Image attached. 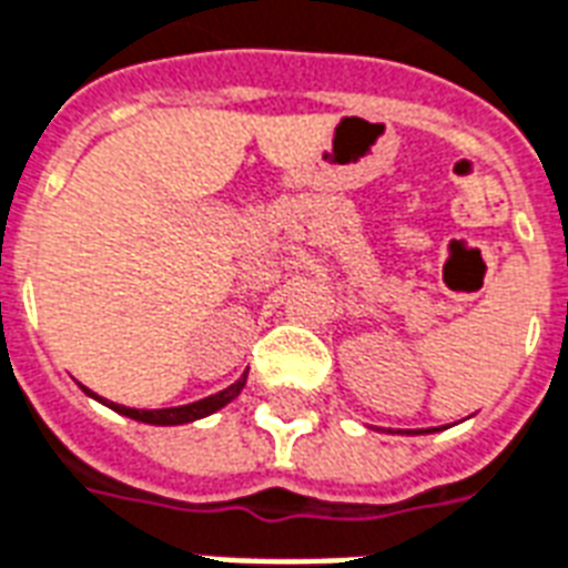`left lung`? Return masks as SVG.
Segmentation results:
<instances>
[{
    "label": "left lung",
    "instance_id": "1",
    "mask_svg": "<svg viewBox=\"0 0 568 568\" xmlns=\"http://www.w3.org/2000/svg\"><path fill=\"white\" fill-rule=\"evenodd\" d=\"M407 434H413V430H407ZM416 434H425V430H416Z\"/></svg>",
    "mask_w": 568,
    "mask_h": 568
}]
</instances>
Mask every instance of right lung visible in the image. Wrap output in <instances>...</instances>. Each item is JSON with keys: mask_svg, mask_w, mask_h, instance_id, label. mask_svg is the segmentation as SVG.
Returning <instances> with one entry per match:
<instances>
[{"mask_svg": "<svg viewBox=\"0 0 568 568\" xmlns=\"http://www.w3.org/2000/svg\"><path fill=\"white\" fill-rule=\"evenodd\" d=\"M245 381H248V371H245V374H242L236 383H230L227 389L215 392V395H209V398L194 400V404H182V407H164V410H138V407H125V404L104 400L101 395H95L92 389H87V386H80V389L87 392L89 398H95V400H101V404H106L110 410H116V413H122V416H128V419L146 422V425H185V422L206 419V416H212V413H219L221 407H227L230 400L236 398L239 392L245 389Z\"/></svg>", "mask_w": 568, "mask_h": 568, "instance_id": "obj_1", "label": "right lung"}]
</instances>
